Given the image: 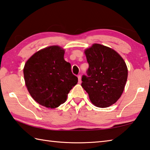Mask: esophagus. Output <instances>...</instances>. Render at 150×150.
<instances>
[{
	"label": "esophagus",
	"mask_w": 150,
	"mask_h": 150,
	"mask_svg": "<svg viewBox=\"0 0 150 150\" xmlns=\"http://www.w3.org/2000/svg\"><path fill=\"white\" fill-rule=\"evenodd\" d=\"M78 80H79V83H81V75H78Z\"/></svg>",
	"instance_id": "obj_1"
}]
</instances>
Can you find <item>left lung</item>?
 <instances>
[{"label":"left lung","mask_w":150,"mask_h":150,"mask_svg":"<svg viewBox=\"0 0 150 150\" xmlns=\"http://www.w3.org/2000/svg\"><path fill=\"white\" fill-rule=\"evenodd\" d=\"M89 67L82 76L81 86L94 105L107 108L115 103L124 91L128 76L127 65L113 49L94 44L84 51Z\"/></svg>","instance_id":"1"}]
</instances>
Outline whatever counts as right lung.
Returning <instances> with one entry per match:
<instances>
[{
	"mask_svg": "<svg viewBox=\"0 0 150 150\" xmlns=\"http://www.w3.org/2000/svg\"><path fill=\"white\" fill-rule=\"evenodd\" d=\"M64 56V50L51 46L37 52L24 66V79L29 94L45 107L56 108L64 103L78 82Z\"/></svg>",
	"mask_w": 150,
	"mask_h": 150,
	"instance_id": "1",
	"label": "right lung"
}]
</instances>
